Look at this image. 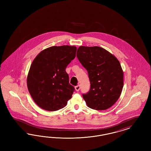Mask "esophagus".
I'll list each match as a JSON object with an SVG mask.
<instances>
[{
    "instance_id": "esophagus-1",
    "label": "esophagus",
    "mask_w": 151,
    "mask_h": 151,
    "mask_svg": "<svg viewBox=\"0 0 151 151\" xmlns=\"http://www.w3.org/2000/svg\"><path fill=\"white\" fill-rule=\"evenodd\" d=\"M75 90H76V91H79V90H80V86L79 85H78L77 86H76L75 87Z\"/></svg>"
}]
</instances>
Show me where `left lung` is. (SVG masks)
<instances>
[{
	"label": "left lung",
	"instance_id": "1",
	"mask_svg": "<svg viewBox=\"0 0 151 151\" xmlns=\"http://www.w3.org/2000/svg\"><path fill=\"white\" fill-rule=\"evenodd\" d=\"M76 55L87 70L91 83L89 92L83 94L87 106L97 110L112 106L123 86V72L119 60L99 46H80Z\"/></svg>",
	"mask_w": 151,
	"mask_h": 151
}]
</instances>
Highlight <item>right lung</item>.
I'll use <instances>...</instances> for the list:
<instances>
[{
    "instance_id": "add662e5",
    "label": "right lung",
    "mask_w": 151,
    "mask_h": 151,
    "mask_svg": "<svg viewBox=\"0 0 151 151\" xmlns=\"http://www.w3.org/2000/svg\"><path fill=\"white\" fill-rule=\"evenodd\" d=\"M77 48L64 45L52 46L40 52L33 60L27 77L29 93L36 104L47 111L64 108L74 87L65 71L75 57Z\"/></svg>"
}]
</instances>
